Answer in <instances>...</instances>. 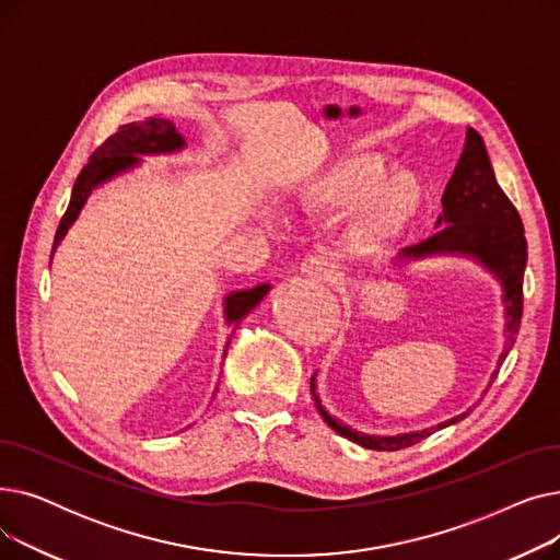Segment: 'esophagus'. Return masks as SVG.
Returning a JSON list of instances; mask_svg holds the SVG:
<instances>
[{
  "label": "esophagus",
  "instance_id": "esophagus-1",
  "mask_svg": "<svg viewBox=\"0 0 560 560\" xmlns=\"http://www.w3.org/2000/svg\"><path fill=\"white\" fill-rule=\"evenodd\" d=\"M302 272L313 279H319V281H334V279H338V265L329 254H313V256L304 258Z\"/></svg>",
  "mask_w": 560,
  "mask_h": 560
}]
</instances>
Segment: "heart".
<instances>
[{
  "mask_svg": "<svg viewBox=\"0 0 560 560\" xmlns=\"http://www.w3.org/2000/svg\"><path fill=\"white\" fill-rule=\"evenodd\" d=\"M422 188L416 176L397 174L384 156H351L315 174L304 186L302 203L306 211H347L365 200L354 238L363 249L386 247L416 213Z\"/></svg>",
  "mask_w": 560,
  "mask_h": 560,
  "instance_id": "1",
  "label": "heart"
}]
</instances>
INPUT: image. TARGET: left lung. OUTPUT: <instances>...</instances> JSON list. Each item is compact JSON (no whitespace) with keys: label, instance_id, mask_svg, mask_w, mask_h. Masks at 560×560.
<instances>
[{"label":"left lung","instance_id":"obj_1","mask_svg":"<svg viewBox=\"0 0 560 560\" xmlns=\"http://www.w3.org/2000/svg\"><path fill=\"white\" fill-rule=\"evenodd\" d=\"M433 254H463L472 256L481 265L502 281L504 288V306H506V331L509 340L499 357L502 365L509 357V351L515 342L522 319V283H524V268H526V238L520 213L506 192L499 188L494 172L486 152L483 138L475 131L467 129L463 154L456 163V170L443 195V213L438 218V231L431 238L406 247L401 252L404 258H424ZM497 372L492 374V378ZM492 384V381H490ZM311 395L319 408V416L325 422L342 438L351 440L365 450L376 452H397L420 443L435 429H445L454 422H460L469 416V410L458 418H452L433 429H422L413 433L401 435H368L361 431L349 429L336 422L325 408L319 406V397L315 393V378H311Z\"/></svg>","mask_w":560,"mask_h":560}]
</instances>
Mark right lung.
<instances>
[{
    "label": "right lung",
    "instance_id": "obj_1",
    "mask_svg": "<svg viewBox=\"0 0 560 560\" xmlns=\"http://www.w3.org/2000/svg\"><path fill=\"white\" fill-rule=\"evenodd\" d=\"M184 144H186L184 136L176 131V127L170 120H163V117H150V120H144V122L122 125L110 138H106L93 152V156L88 159L81 174L77 176L68 211L61 218V224H58V229H56L54 249L58 243L63 241V235L77 220L79 211L83 209V203H85L88 195L93 192V188L108 182L110 176L127 172L129 167L138 165L140 154H170V152L182 150ZM51 256H54V252H51ZM268 290H270V285L262 283L252 290L231 292V295L224 300V315H226L229 325L233 322L235 329H238L241 319L252 308L258 306V302L268 295ZM226 347H229V342H226ZM224 357H226V349H224Z\"/></svg>",
    "mask_w": 560,
    "mask_h": 560
}]
</instances>
